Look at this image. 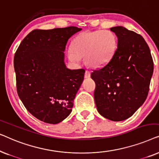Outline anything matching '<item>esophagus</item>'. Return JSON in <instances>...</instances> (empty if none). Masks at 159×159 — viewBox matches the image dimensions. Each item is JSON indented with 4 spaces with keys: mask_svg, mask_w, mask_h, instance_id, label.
Here are the masks:
<instances>
[{
    "mask_svg": "<svg viewBox=\"0 0 159 159\" xmlns=\"http://www.w3.org/2000/svg\"><path fill=\"white\" fill-rule=\"evenodd\" d=\"M90 75H91L90 71H88V70H86L85 73H84V77H85V78L90 77Z\"/></svg>",
    "mask_w": 159,
    "mask_h": 159,
    "instance_id": "obj_1",
    "label": "esophagus"
}]
</instances>
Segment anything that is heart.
Wrapping results in <instances>:
<instances>
[{
	"label": "heart",
	"instance_id": "obj_1",
	"mask_svg": "<svg viewBox=\"0 0 159 159\" xmlns=\"http://www.w3.org/2000/svg\"><path fill=\"white\" fill-rule=\"evenodd\" d=\"M117 43V37L111 30L83 32L74 38L67 55L69 59L76 64L84 56L88 66L98 68L111 60L116 51Z\"/></svg>",
	"mask_w": 159,
	"mask_h": 159
}]
</instances>
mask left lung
<instances>
[{
    "label": "left lung",
    "mask_w": 159,
    "mask_h": 159,
    "mask_svg": "<svg viewBox=\"0 0 159 159\" xmlns=\"http://www.w3.org/2000/svg\"><path fill=\"white\" fill-rule=\"evenodd\" d=\"M118 38L111 60L94 70V98L97 110L114 121L125 120L143 105L148 94L153 72L149 47L140 34L118 26L110 29Z\"/></svg>",
    "instance_id": "8db88e82"
}]
</instances>
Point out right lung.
Masks as SVG:
<instances>
[{"label": "right lung", "instance_id": "1", "mask_svg": "<svg viewBox=\"0 0 159 159\" xmlns=\"http://www.w3.org/2000/svg\"><path fill=\"white\" fill-rule=\"evenodd\" d=\"M81 28L34 30L24 38L14 58L16 88L27 110L39 120L58 124L71 112L85 70L64 63L67 41Z\"/></svg>", "mask_w": 159, "mask_h": 159}]
</instances>
